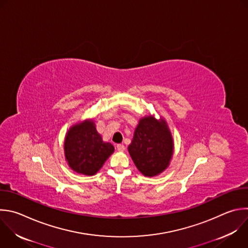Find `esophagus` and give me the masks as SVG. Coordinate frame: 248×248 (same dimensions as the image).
Instances as JSON below:
<instances>
[{"label": "esophagus", "instance_id": "obj_1", "mask_svg": "<svg viewBox=\"0 0 248 248\" xmlns=\"http://www.w3.org/2000/svg\"><path fill=\"white\" fill-rule=\"evenodd\" d=\"M116 148H117L118 152H124V151L125 150V147H124L123 144H118Z\"/></svg>", "mask_w": 248, "mask_h": 248}]
</instances>
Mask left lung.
<instances>
[{"instance_id":"8db88e82","label":"left lung","mask_w":248,"mask_h":248,"mask_svg":"<svg viewBox=\"0 0 248 248\" xmlns=\"http://www.w3.org/2000/svg\"><path fill=\"white\" fill-rule=\"evenodd\" d=\"M128 153L137 170L147 177L159 175L170 164L174 152L172 134L163 118H141L134 130Z\"/></svg>"}]
</instances>
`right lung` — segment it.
Returning a JSON list of instances; mask_svg holds the SVG:
<instances>
[{"mask_svg": "<svg viewBox=\"0 0 248 248\" xmlns=\"http://www.w3.org/2000/svg\"><path fill=\"white\" fill-rule=\"evenodd\" d=\"M114 151L111 143L103 141L93 119L73 124L64 138L65 159L78 174H96Z\"/></svg>", "mask_w": 248, "mask_h": 248, "instance_id": "add662e5", "label": "right lung"}]
</instances>
